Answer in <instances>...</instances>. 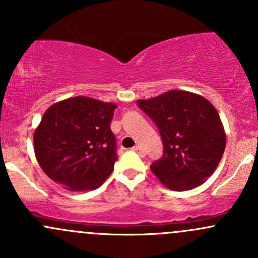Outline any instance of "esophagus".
I'll use <instances>...</instances> for the list:
<instances>
[{
    "label": "esophagus",
    "instance_id": "34e87169",
    "mask_svg": "<svg viewBox=\"0 0 258 258\" xmlns=\"http://www.w3.org/2000/svg\"><path fill=\"white\" fill-rule=\"evenodd\" d=\"M134 150L136 151L137 153H139L140 156H141V157H145V155H146V152L144 151V147H142V146H140V145H137V146H135L134 147Z\"/></svg>",
    "mask_w": 258,
    "mask_h": 258
}]
</instances>
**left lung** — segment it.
<instances>
[{
    "label": "left lung",
    "instance_id": "obj_1",
    "mask_svg": "<svg viewBox=\"0 0 258 258\" xmlns=\"http://www.w3.org/2000/svg\"><path fill=\"white\" fill-rule=\"evenodd\" d=\"M137 105L160 130L163 155L151 171L167 188L188 191L215 172L226 134L212 103L188 91L172 90Z\"/></svg>",
    "mask_w": 258,
    "mask_h": 258
}]
</instances>
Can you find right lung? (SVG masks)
Segmentation results:
<instances>
[{
	"label": "right lung",
	"mask_w": 258,
	"mask_h": 258,
	"mask_svg": "<svg viewBox=\"0 0 258 258\" xmlns=\"http://www.w3.org/2000/svg\"><path fill=\"white\" fill-rule=\"evenodd\" d=\"M117 106L85 96L54 103L33 134L35 155L52 181L71 191L100 187L117 161L111 121Z\"/></svg>",
	"instance_id": "right-lung-1"
}]
</instances>
